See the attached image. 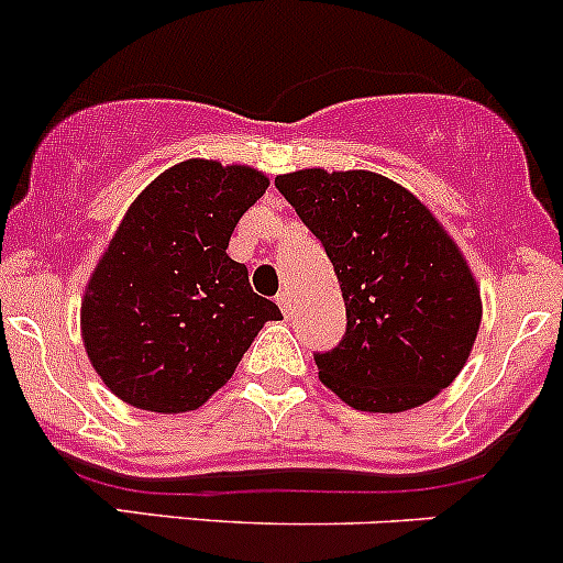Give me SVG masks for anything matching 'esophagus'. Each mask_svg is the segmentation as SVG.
Masks as SVG:
<instances>
[{
  "label": "esophagus",
  "mask_w": 563,
  "mask_h": 563,
  "mask_svg": "<svg viewBox=\"0 0 563 563\" xmlns=\"http://www.w3.org/2000/svg\"><path fill=\"white\" fill-rule=\"evenodd\" d=\"M277 305H280V310H283V313H291V308H294V297H291V291H288V288H286V291H280V294H277Z\"/></svg>",
  "instance_id": "34e87169"
}]
</instances>
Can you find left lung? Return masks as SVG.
<instances>
[{
	"label": "left lung",
	"instance_id": "obj_1",
	"mask_svg": "<svg viewBox=\"0 0 563 563\" xmlns=\"http://www.w3.org/2000/svg\"><path fill=\"white\" fill-rule=\"evenodd\" d=\"M327 250L345 334L313 354L318 378L356 411L433 400L463 371L482 321L474 275L413 192L373 172L305 168L275 179Z\"/></svg>",
	"mask_w": 563,
	"mask_h": 563
}]
</instances>
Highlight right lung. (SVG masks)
<instances>
[{
    "mask_svg": "<svg viewBox=\"0 0 563 563\" xmlns=\"http://www.w3.org/2000/svg\"><path fill=\"white\" fill-rule=\"evenodd\" d=\"M269 179L250 166L185 161L130 203L81 302L92 367L119 400L196 411L280 308L225 250Z\"/></svg>",
    "mask_w": 563,
    "mask_h": 563,
    "instance_id": "1",
    "label": "right lung"
}]
</instances>
